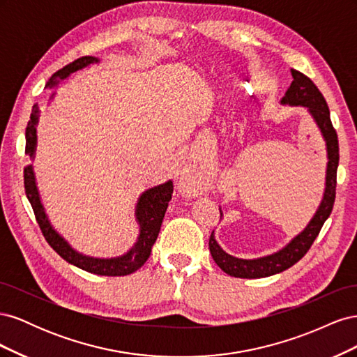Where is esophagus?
<instances>
[{
  "instance_id": "esophagus-1",
  "label": "esophagus",
  "mask_w": 357,
  "mask_h": 357,
  "mask_svg": "<svg viewBox=\"0 0 357 357\" xmlns=\"http://www.w3.org/2000/svg\"><path fill=\"white\" fill-rule=\"evenodd\" d=\"M186 172H189V171H186ZM190 176V174H189ZM188 177V174H185V176H183V178H186ZM193 183H195V181H193ZM199 183V181H198ZM199 188V186H198ZM193 192H195V186H193Z\"/></svg>"
}]
</instances>
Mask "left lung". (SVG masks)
<instances>
[{
	"label": "left lung",
	"instance_id": "1",
	"mask_svg": "<svg viewBox=\"0 0 357 357\" xmlns=\"http://www.w3.org/2000/svg\"><path fill=\"white\" fill-rule=\"evenodd\" d=\"M294 82L290 83L286 95L282 98V104L287 105H299L305 107L311 117L314 119L319 126L323 139L326 143L328 152V165H326V181L325 192L319 205L316 214L312 215L305 229L298 234L294 240L282 250L273 255H268L257 259H240L226 253L214 238V231L211 232L208 247L214 262L219 265L222 271L228 275L236 278H262L269 277L278 273H283L284 269L294 266L298 261L305 256L310 250L311 244L314 243L317 235L321 229L323 223L331 215L333 202H335V189H337V169L340 160V149H338V135L331 122L329 107L323 98V95L317 89V86L312 83L307 75L296 70H290ZM222 214V213H220Z\"/></svg>",
	"mask_w": 357,
	"mask_h": 357
}]
</instances>
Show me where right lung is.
<instances>
[{
    "instance_id": "add662e5",
    "label": "right lung",
    "mask_w": 357,
    "mask_h": 357,
    "mask_svg": "<svg viewBox=\"0 0 357 357\" xmlns=\"http://www.w3.org/2000/svg\"><path fill=\"white\" fill-rule=\"evenodd\" d=\"M100 59L95 56H83L75 59L74 62L68 63L62 70L56 71L52 75L49 83L46 86L53 88L59 83V80L67 79L70 74L79 71L84 67L91 66V63H96ZM40 109L38 104L32 107V113L29 117V122L25 131L26 137V147L25 153L29 155L31 159L36 156V147H37V123H38ZM24 183H25V193L26 198L32 205L34 210L37 223L40 229L45 235L46 241L49 245L55 250L62 259L74 266H77L84 271L96 274V275H109V277H121L135 273L138 268H142L152 252V247L158 238L162 220L168 207V202L172 197V181L168 180L162 183L159 186H155L152 189H147L142 193V197L138 198L137 207H135V220L139 225V235L137 238V243L129 248V250L117 257H92L86 256L83 253H79L77 250L70 245V243L59 235L55 228L50 225L47 214L43 207L38 189L36 185V176L32 165H26L24 169Z\"/></svg>"
}]
</instances>
